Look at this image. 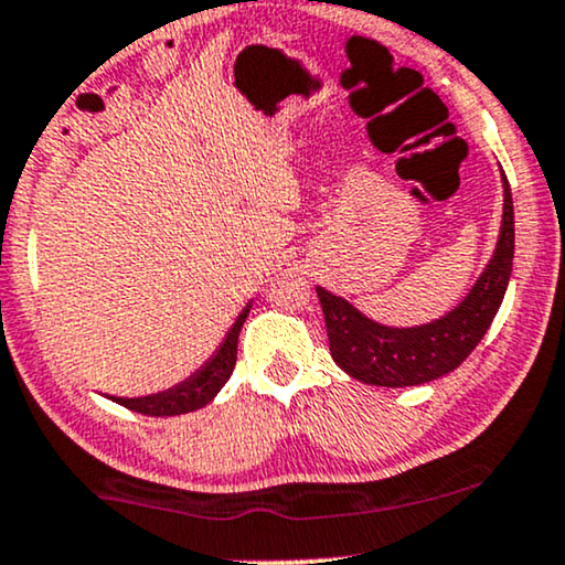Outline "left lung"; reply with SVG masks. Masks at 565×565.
Instances as JSON below:
<instances>
[{"mask_svg": "<svg viewBox=\"0 0 565 565\" xmlns=\"http://www.w3.org/2000/svg\"><path fill=\"white\" fill-rule=\"evenodd\" d=\"M514 260V204L503 178V222L495 253L470 295L447 318L420 328H385L364 318L345 299L318 287L330 356L353 380L377 387H411L445 377L491 328L507 295Z\"/></svg>", "mask_w": 565, "mask_h": 565, "instance_id": "obj_1", "label": "left lung"}]
</instances>
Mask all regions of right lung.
<instances>
[{
	"label": "right lung",
	"instance_id": "add662e5",
	"mask_svg": "<svg viewBox=\"0 0 565 565\" xmlns=\"http://www.w3.org/2000/svg\"><path fill=\"white\" fill-rule=\"evenodd\" d=\"M250 312V305L239 312V318L235 320V326L224 338V343L216 351V356L209 361L204 370H199L191 380L180 382L178 387L164 390V393L157 395H147V397H113L118 405L124 408L145 413V416H154V418H164V416H183V413L199 411L204 408L206 403L214 401V395L227 385L232 370L237 364V338H239V328Z\"/></svg>",
	"mask_w": 565,
	"mask_h": 565
}]
</instances>
